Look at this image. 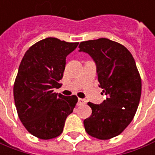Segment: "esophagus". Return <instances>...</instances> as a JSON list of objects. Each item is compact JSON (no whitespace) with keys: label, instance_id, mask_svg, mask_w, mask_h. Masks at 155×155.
<instances>
[{"label":"esophagus","instance_id":"34e87169","mask_svg":"<svg viewBox=\"0 0 155 155\" xmlns=\"http://www.w3.org/2000/svg\"><path fill=\"white\" fill-rule=\"evenodd\" d=\"M85 102H86L85 99L78 98V104L79 106H80V105H84V104H85Z\"/></svg>","mask_w":155,"mask_h":155}]
</instances>
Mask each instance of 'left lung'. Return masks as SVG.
<instances>
[{"label":"left lung","mask_w":155,"mask_h":155,"mask_svg":"<svg viewBox=\"0 0 155 155\" xmlns=\"http://www.w3.org/2000/svg\"><path fill=\"white\" fill-rule=\"evenodd\" d=\"M79 52L96 64L99 87L107 96L101 104L88 102L92 109L84 120L88 134L101 140L119 135L133 120L142 92V81L132 54L122 45L107 38L82 41Z\"/></svg>","instance_id":"1"}]
</instances>
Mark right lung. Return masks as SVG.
I'll use <instances>...</instances> for the list:
<instances>
[{"instance_id": "obj_1", "label": "right lung", "mask_w": 155, "mask_h": 155, "mask_svg": "<svg viewBox=\"0 0 155 155\" xmlns=\"http://www.w3.org/2000/svg\"><path fill=\"white\" fill-rule=\"evenodd\" d=\"M78 45L48 38L32 45L22 58L13 86L15 106L23 126L37 138L60 135L78 102L75 95L54 93L61 85L65 58Z\"/></svg>"}]
</instances>
